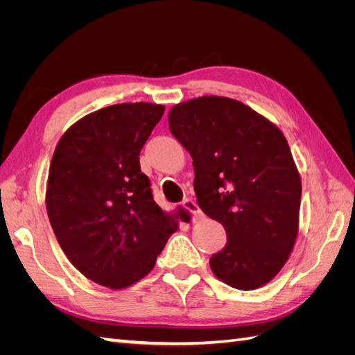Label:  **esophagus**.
Returning <instances> with one entry per match:
<instances>
[{"mask_svg":"<svg viewBox=\"0 0 355 355\" xmlns=\"http://www.w3.org/2000/svg\"><path fill=\"white\" fill-rule=\"evenodd\" d=\"M182 207H184L191 216H192V220H197L198 218H201L202 216V213H201V210H200V207L197 206V202L196 201H192V200H185L184 202H182Z\"/></svg>","mask_w":355,"mask_h":355,"instance_id":"1","label":"esophagus"}]
</instances>
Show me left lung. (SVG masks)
Masks as SVG:
<instances>
[{
  "instance_id": "8db88e82",
  "label": "left lung",
  "mask_w": 355,
  "mask_h": 355,
  "mask_svg": "<svg viewBox=\"0 0 355 355\" xmlns=\"http://www.w3.org/2000/svg\"><path fill=\"white\" fill-rule=\"evenodd\" d=\"M192 157L200 209L227 231L210 257L220 282L259 288L280 272L296 241L302 185L280 128L239 101L202 96L168 112Z\"/></svg>"
}]
</instances>
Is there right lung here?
<instances>
[{
    "mask_svg": "<svg viewBox=\"0 0 355 355\" xmlns=\"http://www.w3.org/2000/svg\"><path fill=\"white\" fill-rule=\"evenodd\" d=\"M164 110L146 102L106 106L71 125L53 154L46 192L51 228L71 263L101 286L141 280L178 230L139 163Z\"/></svg>",
    "mask_w": 355,
    "mask_h": 355,
    "instance_id": "1",
    "label": "right lung"
}]
</instances>
